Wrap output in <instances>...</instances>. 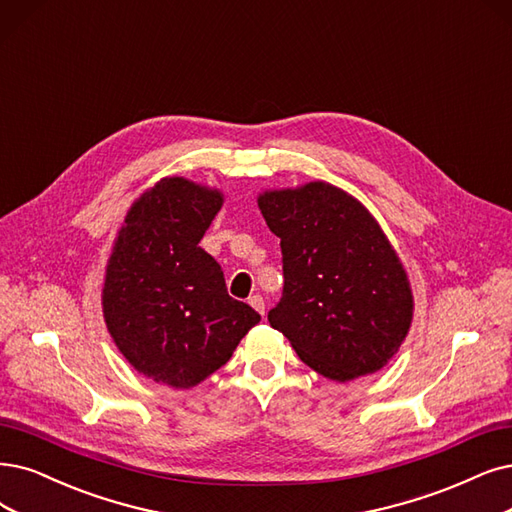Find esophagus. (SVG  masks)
<instances>
[{
	"label": "esophagus",
	"instance_id": "esophagus-1",
	"mask_svg": "<svg viewBox=\"0 0 512 512\" xmlns=\"http://www.w3.org/2000/svg\"><path fill=\"white\" fill-rule=\"evenodd\" d=\"M249 304L263 316L266 314V301H263V297L261 295H253V297H249Z\"/></svg>",
	"mask_w": 512,
	"mask_h": 512
}]
</instances>
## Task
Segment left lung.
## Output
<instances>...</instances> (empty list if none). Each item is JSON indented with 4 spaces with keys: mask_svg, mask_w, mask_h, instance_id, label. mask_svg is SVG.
<instances>
[{
    "mask_svg": "<svg viewBox=\"0 0 512 512\" xmlns=\"http://www.w3.org/2000/svg\"><path fill=\"white\" fill-rule=\"evenodd\" d=\"M257 204L280 238L285 276L270 325L329 380L380 371L413 318L407 272L382 227L325 181L263 192Z\"/></svg>",
    "mask_w": 512,
    "mask_h": 512,
    "instance_id": "1",
    "label": "left lung"
}]
</instances>
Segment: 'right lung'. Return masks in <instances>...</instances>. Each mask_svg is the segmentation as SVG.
I'll return each mask as SVG.
<instances>
[{"label":"right lung","instance_id":"obj_1","mask_svg":"<svg viewBox=\"0 0 512 512\" xmlns=\"http://www.w3.org/2000/svg\"><path fill=\"white\" fill-rule=\"evenodd\" d=\"M221 204L219 189L166 177L130 206L107 261V331L132 367L170 388L206 380L261 320L198 246Z\"/></svg>","mask_w":512,"mask_h":512}]
</instances>
